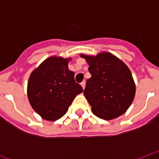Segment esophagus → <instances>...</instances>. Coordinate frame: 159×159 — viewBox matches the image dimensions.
Returning a JSON list of instances; mask_svg holds the SVG:
<instances>
[{
  "instance_id": "34e87169",
  "label": "esophagus",
  "mask_w": 159,
  "mask_h": 159,
  "mask_svg": "<svg viewBox=\"0 0 159 159\" xmlns=\"http://www.w3.org/2000/svg\"><path fill=\"white\" fill-rule=\"evenodd\" d=\"M85 85H86V82H85V81H83V82L81 83V86L83 87V89H85Z\"/></svg>"
}]
</instances>
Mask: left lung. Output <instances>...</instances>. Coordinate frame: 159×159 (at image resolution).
Wrapping results in <instances>:
<instances>
[{
	"mask_svg": "<svg viewBox=\"0 0 159 159\" xmlns=\"http://www.w3.org/2000/svg\"><path fill=\"white\" fill-rule=\"evenodd\" d=\"M89 63L91 77L87 80L84 95L93 113L105 120L123 115L133 102L135 85L128 66L109 52L82 55Z\"/></svg>",
	"mask_w": 159,
	"mask_h": 159,
	"instance_id": "8db88e82",
	"label": "left lung"
}]
</instances>
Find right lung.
<instances>
[{
	"mask_svg": "<svg viewBox=\"0 0 159 159\" xmlns=\"http://www.w3.org/2000/svg\"><path fill=\"white\" fill-rule=\"evenodd\" d=\"M70 59L51 57L30 76L28 98L31 107L43 118L56 121L67 112L75 97L83 92L68 68Z\"/></svg>",
	"mask_w": 159,
	"mask_h": 159,
	"instance_id": "add662e5",
	"label": "right lung"
}]
</instances>
